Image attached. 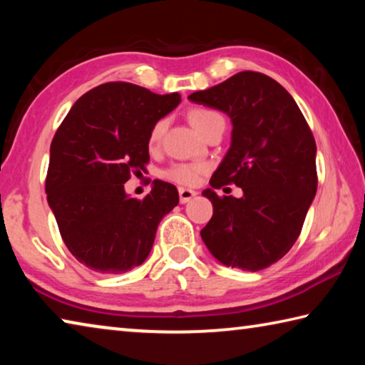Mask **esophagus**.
Segmentation results:
<instances>
[{"instance_id": "esophagus-1", "label": "esophagus", "mask_w": 365, "mask_h": 365, "mask_svg": "<svg viewBox=\"0 0 365 365\" xmlns=\"http://www.w3.org/2000/svg\"><path fill=\"white\" fill-rule=\"evenodd\" d=\"M196 195H197L196 191L195 190H190V188H180V190H178V196H180L182 205H185V202H188V201L193 200Z\"/></svg>"}]
</instances>
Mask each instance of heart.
Returning <instances> with one entry per match:
<instances>
[{"label":"heart","instance_id":"obj_1","mask_svg":"<svg viewBox=\"0 0 365 365\" xmlns=\"http://www.w3.org/2000/svg\"><path fill=\"white\" fill-rule=\"evenodd\" d=\"M217 115H219L217 113H214V110H211V109H205V108H195V109H191L188 114L191 125H193L200 133H202V130H205L207 122L211 120L212 117H217ZM164 128H165L164 120H159L154 123L151 132H150V137H148V143H150L151 146L156 145L160 140V137H163ZM206 170H207V165L202 163L175 164V165H172L168 172H165V177H168L169 180H174V182L182 183V185H195L197 182V178H200V175Z\"/></svg>","mask_w":365,"mask_h":365}]
</instances>
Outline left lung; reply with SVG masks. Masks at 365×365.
Returning <instances> with one entry per match:
<instances>
[{
    "label": "left lung",
    "instance_id": "obj_1",
    "mask_svg": "<svg viewBox=\"0 0 365 365\" xmlns=\"http://www.w3.org/2000/svg\"><path fill=\"white\" fill-rule=\"evenodd\" d=\"M190 101L232 120V143L202 191L214 214L201 230L211 255L227 267L257 272L292 250L317 191L316 140L293 96L274 78L238 72ZM228 182L242 198L213 191Z\"/></svg>",
    "mask_w": 365,
    "mask_h": 365
}]
</instances>
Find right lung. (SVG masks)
Returning <instances> with one entry per match:
<instances>
[{
	"label": "right lung",
	"mask_w": 365,
	"mask_h": 365,
	"mask_svg": "<svg viewBox=\"0 0 365 365\" xmlns=\"http://www.w3.org/2000/svg\"><path fill=\"white\" fill-rule=\"evenodd\" d=\"M178 93L109 82L86 91L61 123L49 150L48 205L61 237L80 264L100 274H123L143 264L159 222L178 205L172 183L154 180L143 200L123 183L150 160L154 123L174 110Z\"/></svg>",
	"instance_id": "add662e5"
}]
</instances>
